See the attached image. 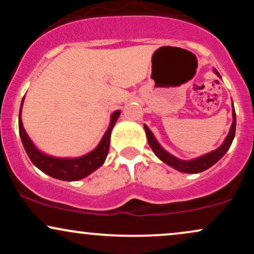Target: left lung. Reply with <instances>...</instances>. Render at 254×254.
<instances>
[{
	"label": "left lung",
	"mask_w": 254,
	"mask_h": 254,
	"mask_svg": "<svg viewBox=\"0 0 254 254\" xmlns=\"http://www.w3.org/2000/svg\"><path fill=\"white\" fill-rule=\"evenodd\" d=\"M215 72L220 76V74H218L216 70H215ZM235 127H237V117H235L234 106H233V123L232 127H230L228 136L226 137L222 145H221L220 148H217L216 150L205 154V155L200 157H197V159L190 160V161H183V160L177 159V157L171 155L170 153H167L161 145L157 143V141L155 139V137H154L153 132L149 130V127H148L147 125H144L148 143H149L150 148L153 149L154 153H155V155L159 157L161 161H164L165 164L170 165L171 167L176 168V170L183 172V173H200V172L208 170V168H210L212 165L216 164L218 160L227 153V150L229 149L230 144H232L235 136Z\"/></svg>",
	"instance_id": "1"
}]
</instances>
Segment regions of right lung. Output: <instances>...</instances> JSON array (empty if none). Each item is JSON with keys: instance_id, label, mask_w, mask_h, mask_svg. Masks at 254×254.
<instances>
[{"instance_id": "add662e5", "label": "right lung", "mask_w": 254, "mask_h": 254, "mask_svg": "<svg viewBox=\"0 0 254 254\" xmlns=\"http://www.w3.org/2000/svg\"><path fill=\"white\" fill-rule=\"evenodd\" d=\"M22 103H24V100H22ZM22 103L19 113L20 137H21L22 144H24V148L28 157L33 162V165L39 168L40 171L52 178H56V179L65 180V182H75V180H80L82 178L89 176L92 172L98 170L104 164L110 149L111 131H112L119 115H121V111H116V112L112 113L109 129L106 130L103 139H101V142L94 150L90 151L89 154L84 156L76 157V159H57V157H52L43 154L32 143L30 137H28L27 132L24 129V125H22Z\"/></svg>"}]
</instances>
